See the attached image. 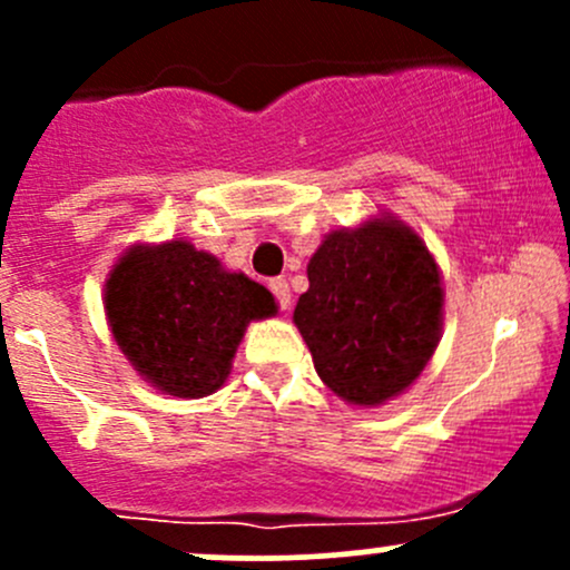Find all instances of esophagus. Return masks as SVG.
<instances>
[{
    "mask_svg": "<svg viewBox=\"0 0 570 570\" xmlns=\"http://www.w3.org/2000/svg\"><path fill=\"white\" fill-rule=\"evenodd\" d=\"M269 292H273L275 301H278L281 312H286V308H289V303H292L289 281H286V278H273V281H269Z\"/></svg>",
    "mask_w": 570,
    "mask_h": 570,
    "instance_id": "1",
    "label": "esophagus"
}]
</instances>
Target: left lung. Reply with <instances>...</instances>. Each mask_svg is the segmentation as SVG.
I'll list each match as a JSON object with an SVG mask.
<instances>
[{
  "mask_svg": "<svg viewBox=\"0 0 570 570\" xmlns=\"http://www.w3.org/2000/svg\"><path fill=\"white\" fill-rule=\"evenodd\" d=\"M439 267L400 220L333 232L308 262L295 325L314 370L353 405L402 394L433 358L441 336Z\"/></svg>",
  "mask_w": 570,
  "mask_h": 570,
  "instance_id": "left-lung-1",
  "label": "left lung"
}]
</instances>
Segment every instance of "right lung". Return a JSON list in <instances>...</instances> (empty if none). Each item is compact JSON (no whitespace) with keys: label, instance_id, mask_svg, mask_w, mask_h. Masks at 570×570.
<instances>
[{"label":"right lung","instance_id":"right-lung-1","mask_svg":"<svg viewBox=\"0 0 570 570\" xmlns=\"http://www.w3.org/2000/svg\"><path fill=\"white\" fill-rule=\"evenodd\" d=\"M107 320L126 358L165 394L198 400L226 383L250 320L275 297L189 243L137 245L109 273Z\"/></svg>","mask_w":570,"mask_h":570}]
</instances>
